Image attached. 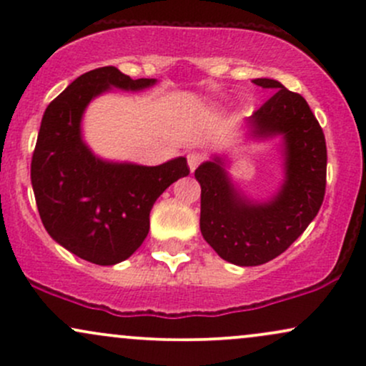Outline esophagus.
Segmentation results:
<instances>
[{"instance_id":"34e87169","label":"esophagus","mask_w":366,"mask_h":366,"mask_svg":"<svg viewBox=\"0 0 366 366\" xmlns=\"http://www.w3.org/2000/svg\"><path fill=\"white\" fill-rule=\"evenodd\" d=\"M201 162H203V157H201L199 153H196V151H192V153L187 154V165L191 172H194Z\"/></svg>"}]
</instances>
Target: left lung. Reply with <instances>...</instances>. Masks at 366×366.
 Masks as SVG:
<instances>
[{
    "mask_svg": "<svg viewBox=\"0 0 366 366\" xmlns=\"http://www.w3.org/2000/svg\"><path fill=\"white\" fill-rule=\"evenodd\" d=\"M253 82L275 91L247 125L253 139H282L284 180L277 194L249 199L232 184L224 157H213L194 172L201 186V234L220 258L239 267L282 254L317 217L327 182L325 136L306 99L274 79Z\"/></svg>",
    "mask_w": 366,
    "mask_h": 366,
    "instance_id": "1",
    "label": "left lung"
}]
</instances>
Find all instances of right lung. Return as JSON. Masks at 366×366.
Returning a JSON list of instances; mask_svg holds the SVG:
<instances>
[{
    "mask_svg": "<svg viewBox=\"0 0 366 366\" xmlns=\"http://www.w3.org/2000/svg\"><path fill=\"white\" fill-rule=\"evenodd\" d=\"M154 84L102 66L75 79L43 115L31 163L37 209L49 236L86 262L127 259L148 236L154 201L189 175L184 157L157 167L110 162L82 139V115L92 99L112 87L142 91Z\"/></svg>",
    "mask_w": 366,
    "mask_h": 366,
    "instance_id": "add662e5",
    "label": "right lung"
}]
</instances>
